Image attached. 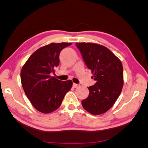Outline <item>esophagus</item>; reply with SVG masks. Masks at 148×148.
I'll return each instance as SVG.
<instances>
[{
	"label": "esophagus",
	"mask_w": 148,
	"mask_h": 148,
	"mask_svg": "<svg viewBox=\"0 0 148 148\" xmlns=\"http://www.w3.org/2000/svg\"><path fill=\"white\" fill-rule=\"evenodd\" d=\"M78 86H79V85H78V84L73 83V87H74V88H77Z\"/></svg>",
	"instance_id": "1"
}]
</instances>
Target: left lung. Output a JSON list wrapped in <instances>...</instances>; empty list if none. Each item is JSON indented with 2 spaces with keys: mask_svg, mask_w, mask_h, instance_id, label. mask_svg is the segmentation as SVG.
<instances>
[{
  "mask_svg": "<svg viewBox=\"0 0 148 148\" xmlns=\"http://www.w3.org/2000/svg\"><path fill=\"white\" fill-rule=\"evenodd\" d=\"M88 69L96 82L88 87L89 95L82 101L84 109L93 115L105 113L119 96L123 86V67L120 60L105 46L76 43Z\"/></svg>",
  "mask_w": 148,
  "mask_h": 148,
  "instance_id": "1",
  "label": "left lung"
}]
</instances>
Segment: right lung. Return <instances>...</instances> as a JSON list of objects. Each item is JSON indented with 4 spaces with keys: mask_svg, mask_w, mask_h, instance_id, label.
Returning a JSON list of instances; mask_svg holds the SVG:
<instances>
[{
    "mask_svg": "<svg viewBox=\"0 0 148 148\" xmlns=\"http://www.w3.org/2000/svg\"><path fill=\"white\" fill-rule=\"evenodd\" d=\"M71 44L51 43L40 47L22 66L20 78L23 89L38 111L49 114L56 110L71 89V80L62 82L51 76L59 65L60 52Z\"/></svg>",
    "mask_w": 148,
    "mask_h": 148,
    "instance_id": "obj_1",
    "label": "right lung"
}]
</instances>
